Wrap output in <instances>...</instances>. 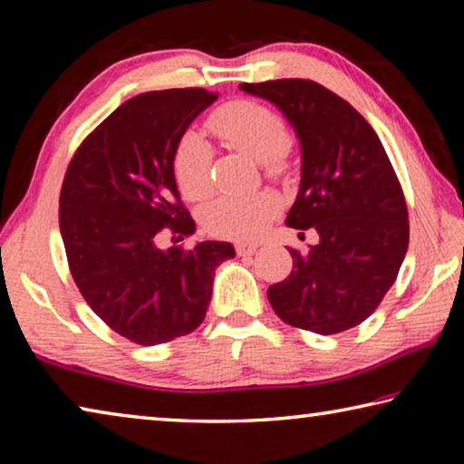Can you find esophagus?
<instances>
[{"mask_svg":"<svg viewBox=\"0 0 464 464\" xmlns=\"http://www.w3.org/2000/svg\"><path fill=\"white\" fill-rule=\"evenodd\" d=\"M256 249H257L256 243H246V241H237V243H235V251H237V256H241V257L251 256Z\"/></svg>","mask_w":464,"mask_h":464,"instance_id":"obj_1","label":"esophagus"}]
</instances>
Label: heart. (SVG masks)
I'll use <instances>...</instances> for the list:
<instances>
[{
    "label": "heart",
    "mask_w": 464,
    "mask_h": 464,
    "mask_svg": "<svg viewBox=\"0 0 464 464\" xmlns=\"http://www.w3.org/2000/svg\"><path fill=\"white\" fill-rule=\"evenodd\" d=\"M207 127L225 147L260 160L266 176L286 178L293 169L285 121L270 106L254 100H233L213 110ZM213 149L200 132L179 135L171 169L186 200H202L213 190ZM280 210L272 192L221 194L202 210V223L210 235L223 239H254Z\"/></svg>",
    "instance_id": "obj_1"
}]
</instances>
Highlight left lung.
<instances>
[{
    "instance_id": "8db88e82",
    "label": "left lung",
    "mask_w": 464,
    "mask_h": 464,
    "mask_svg": "<svg viewBox=\"0 0 464 464\" xmlns=\"http://www.w3.org/2000/svg\"><path fill=\"white\" fill-rule=\"evenodd\" d=\"M239 88L274 102L293 122L303 179L286 225L319 235L309 254L288 249L293 270L268 288L272 309L321 335L356 327L381 304L410 246L403 188L389 155L364 116L317 82Z\"/></svg>"
}]
</instances>
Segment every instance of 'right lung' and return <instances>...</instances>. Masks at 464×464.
<instances>
[{"mask_svg":"<svg viewBox=\"0 0 464 464\" xmlns=\"http://www.w3.org/2000/svg\"><path fill=\"white\" fill-rule=\"evenodd\" d=\"M217 98L202 88L139 93L82 140L65 171L59 227L69 270L92 311L132 343L194 332L215 268L235 257L221 241L157 247L161 233L184 239L196 231L171 160L179 135Z\"/></svg>","mask_w":464,"mask_h":464,"instance_id":"right-lung-1","label":"right lung"}]
</instances>
